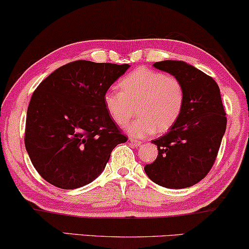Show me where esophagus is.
<instances>
[{
  "mask_svg": "<svg viewBox=\"0 0 249 249\" xmlns=\"http://www.w3.org/2000/svg\"><path fill=\"white\" fill-rule=\"evenodd\" d=\"M130 143H131V144H134L135 146H138V145H141L142 142L137 141V140H135V138H130Z\"/></svg>",
  "mask_w": 249,
  "mask_h": 249,
  "instance_id": "1",
  "label": "esophagus"
}]
</instances>
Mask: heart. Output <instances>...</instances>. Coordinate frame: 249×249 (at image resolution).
Masks as SVG:
<instances>
[{"instance_id":"1","label":"heart","mask_w":249,"mask_h":249,"mask_svg":"<svg viewBox=\"0 0 249 249\" xmlns=\"http://www.w3.org/2000/svg\"><path fill=\"white\" fill-rule=\"evenodd\" d=\"M121 90H108L104 104L111 118L124 127L138 113L136 121L128 125L132 136L169 130L182 114L185 89L174 75L148 69L132 71L120 81Z\"/></svg>"}]
</instances>
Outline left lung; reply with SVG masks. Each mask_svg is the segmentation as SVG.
I'll list each match as a JSON object with an SVG mask.
<instances>
[{
    "label": "left lung",
    "instance_id": "left-lung-1",
    "mask_svg": "<svg viewBox=\"0 0 249 249\" xmlns=\"http://www.w3.org/2000/svg\"><path fill=\"white\" fill-rule=\"evenodd\" d=\"M153 66L180 80L185 102L176 124L152 141L159 153L144 170L163 188H189L205 178L214 166L227 129V113L212 76L180 60L157 61Z\"/></svg>",
    "mask_w": 249,
    "mask_h": 249
}]
</instances>
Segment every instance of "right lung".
Listing matches in <instances>:
<instances>
[{
  "label": "right lung",
  "instance_id": "add662e5",
  "mask_svg": "<svg viewBox=\"0 0 249 249\" xmlns=\"http://www.w3.org/2000/svg\"><path fill=\"white\" fill-rule=\"evenodd\" d=\"M128 64L75 60L42 81L27 108L25 146L43 179L72 190L92 182L113 148L128 137L107 112L104 95Z\"/></svg>",
  "mask_w": 249,
  "mask_h": 249
}]
</instances>
